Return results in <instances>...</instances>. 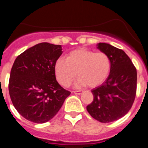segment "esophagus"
I'll use <instances>...</instances> for the list:
<instances>
[{
	"instance_id": "esophagus-1",
	"label": "esophagus",
	"mask_w": 148,
	"mask_h": 148,
	"mask_svg": "<svg viewBox=\"0 0 148 148\" xmlns=\"http://www.w3.org/2000/svg\"><path fill=\"white\" fill-rule=\"evenodd\" d=\"M82 90H75V91H73V92L75 94H77V95H81L82 93Z\"/></svg>"
}]
</instances>
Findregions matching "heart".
Listing matches in <instances>:
<instances>
[{
  "label": "heart",
  "instance_id": "1",
  "mask_svg": "<svg viewBox=\"0 0 148 148\" xmlns=\"http://www.w3.org/2000/svg\"><path fill=\"white\" fill-rule=\"evenodd\" d=\"M111 61L102 52L95 53L85 49H78L69 53L66 59L59 58L55 64L58 82L64 87H69L77 75V86L87 84L90 87L102 84L109 76Z\"/></svg>",
  "mask_w": 148,
  "mask_h": 148
}]
</instances>
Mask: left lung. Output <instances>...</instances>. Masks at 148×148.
Segmentation results:
<instances>
[{
	"mask_svg": "<svg viewBox=\"0 0 148 148\" xmlns=\"http://www.w3.org/2000/svg\"><path fill=\"white\" fill-rule=\"evenodd\" d=\"M97 46L109 56L110 72L101 85L91 90L93 101L87 106V110L95 120L109 123L121 119L131 108L136 93L137 73L122 49L106 43H99Z\"/></svg>",
	"mask_w": 148,
	"mask_h": 148,
	"instance_id": "8db88e82",
	"label": "left lung"
}]
</instances>
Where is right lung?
<instances>
[{"label":"right lung","instance_id":"add662e5","mask_svg":"<svg viewBox=\"0 0 148 148\" xmlns=\"http://www.w3.org/2000/svg\"><path fill=\"white\" fill-rule=\"evenodd\" d=\"M61 45L40 43L19 55L12 67L9 92L23 118L42 124L54 117L71 92L56 81L55 64Z\"/></svg>","mask_w":148,"mask_h":148}]
</instances>
